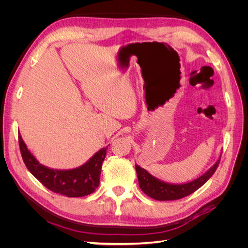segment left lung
I'll use <instances>...</instances> for the list:
<instances>
[{"label":"left lung","mask_w":248,"mask_h":248,"mask_svg":"<svg viewBox=\"0 0 248 248\" xmlns=\"http://www.w3.org/2000/svg\"><path fill=\"white\" fill-rule=\"evenodd\" d=\"M220 156L205 174H202V176L192 180L190 182L180 184L162 181V180L150 174L147 170L142 169L140 166H138V164H136L139 185L140 187V189L144 191L148 197L157 201H172L182 199L198 190L200 187L204 185L208 180L212 177L219 164Z\"/></svg>","instance_id":"1"}]
</instances>
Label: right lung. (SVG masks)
<instances>
[{
	"mask_svg": "<svg viewBox=\"0 0 248 248\" xmlns=\"http://www.w3.org/2000/svg\"><path fill=\"white\" fill-rule=\"evenodd\" d=\"M18 141L26 167L49 190L69 198H78L94 192L99 186L101 167L106 158L108 147L97 151L80 167L70 170H57L43 166L37 160L20 134Z\"/></svg>",
	"mask_w": 248,
	"mask_h": 248,
	"instance_id": "1",
	"label": "right lung"
}]
</instances>
